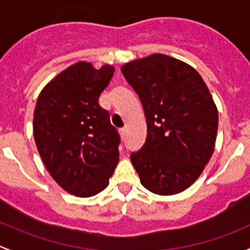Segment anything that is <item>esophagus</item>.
Instances as JSON below:
<instances>
[{
  "label": "esophagus",
  "instance_id": "34e87169",
  "mask_svg": "<svg viewBox=\"0 0 250 250\" xmlns=\"http://www.w3.org/2000/svg\"><path fill=\"white\" fill-rule=\"evenodd\" d=\"M119 133H120V137H122V140L124 141L126 138V130H125V128H120Z\"/></svg>",
  "mask_w": 250,
  "mask_h": 250
}]
</instances>
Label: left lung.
I'll return each mask as SVG.
<instances>
[{
	"instance_id": "obj_1",
	"label": "left lung",
	"mask_w": 250,
	"mask_h": 250,
	"mask_svg": "<svg viewBox=\"0 0 250 250\" xmlns=\"http://www.w3.org/2000/svg\"><path fill=\"white\" fill-rule=\"evenodd\" d=\"M143 104L146 138L131 154L141 183L158 195L184 191L214 151L218 109L202 77L181 60L153 54L122 67Z\"/></svg>"
}]
</instances>
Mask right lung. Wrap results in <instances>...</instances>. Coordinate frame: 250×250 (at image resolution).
<instances>
[{
  "instance_id": "obj_1",
  "label": "right lung",
  "mask_w": 250,
  "mask_h": 250,
  "mask_svg": "<svg viewBox=\"0 0 250 250\" xmlns=\"http://www.w3.org/2000/svg\"><path fill=\"white\" fill-rule=\"evenodd\" d=\"M114 74L81 61L43 87L33 114V137L53 179L79 197L99 194L119 161L120 137L99 97Z\"/></svg>"
}]
</instances>
